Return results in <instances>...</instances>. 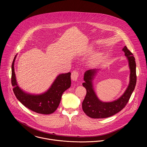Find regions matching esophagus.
<instances>
[{
  "label": "esophagus",
  "mask_w": 147,
  "mask_h": 147,
  "mask_svg": "<svg viewBox=\"0 0 147 147\" xmlns=\"http://www.w3.org/2000/svg\"><path fill=\"white\" fill-rule=\"evenodd\" d=\"M71 79L73 81H77V79H78V72L77 71H73L72 73H71Z\"/></svg>",
  "instance_id": "obj_1"
}]
</instances>
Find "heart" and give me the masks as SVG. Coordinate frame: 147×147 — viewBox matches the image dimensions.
Wrapping results in <instances>:
<instances>
[{
  "label": "heart",
  "instance_id": "1",
  "mask_svg": "<svg viewBox=\"0 0 147 147\" xmlns=\"http://www.w3.org/2000/svg\"><path fill=\"white\" fill-rule=\"evenodd\" d=\"M100 57L99 55H96L94 57L92 61L94 63H98L100 61Z\"/></svg>",
  "mask_w": 147,
  "mask_h": 147
}]
</instances>
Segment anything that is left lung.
I'll return each mask as SVG.
<instances>
[{
    "label": "left lung",
    "mask_w": 147,
    "mask_h": 147,
    "mask_svg": "<svg viewBox=\"0 0 147 147\" xmlns=\"http://www.w3.org/2000/svg\"><path fill=\"white\" fill-rule=\"evenodd\" d=\"M122 51L129 62L130 70V81L129 86L124 94L117 99L112 102H103L100 100L94 89L93 80L99 69H90L86 71L84 74V82L83 87L87 90L86 96L82 103V110L88 116L93 119H102L111 117L121 111L129 100V99L134 90L136 81V64L133 53L124 47Z\"/></svg>",
    "instance_id": "1"
}]
</instances>
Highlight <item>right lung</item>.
I'll use <instances>...</instances> for the list:
<instances>
[{"instance_id": "1", "label": "right lung", "mask_w": 147, "mask_h": 147, "mask_svg": "<svg viewBox=\"0 0 147 147\" xmlns=\"http://www.w3.org/2000/svg\"><path fill=\"white\" fill-rule=\"evenodd\" d=\"M15 56L11 65V84L17 99L28 109L40 114L53 113L58 108L61 95L71 86V73L59 74L49 88L40 94L27 93L18 86L14 72Z\"/></svg>"}]
</instances>
